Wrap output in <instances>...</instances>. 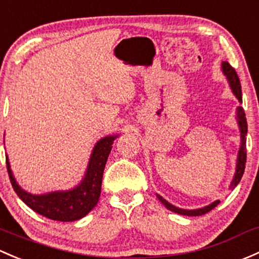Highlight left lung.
<instances>
[{
    "label": "left lung",
    "mask_w": 259,
    "mask_h": 259,
    "mask_svg": "<svg viewBox=\"0 0 259 259\" xmlns=\"http://www.w3.org/2000/svg\"><path fill=\"white\" fill-rule=\"evenodd\" d=\"M222 69H223V73L226 74V77H227L228 81H230V85H231V88H232L233 94L237 97L239 103H242L241 83H239V78H238L237 73H236L235 68L228 63V62H222ZM236 118H237L239 130H241L242 144H241V148H239V152H238L237 167H236L235 178H233V181H232V184H231V187H236L238 185V182L241 181L242 176H243V172H244V167H246V160H247V152H246L247 120H246V114H244V110L242 107L237 108V111H236ZM157 198L161 201V203L165 206L166 208H168L170 211L175 212V213L184 214V216H202V214L207 213V212L211 211V209H213L220 203V201H214V202H212L211 205L206 206V207H202V208L182 209V208L175 207V206H172L171 203H168L167 201L164 200V198H162L160 195H157Z\"/></svg>",
    "instance_id": "1"
}]
</instances>
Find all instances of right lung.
Listing matches in <instances>:
<instances>
[{"label": "right lung", "instance_id": "1", "mask_svg": "<svg viewBox=\"0 0 259 259\" xmlns=\"http://www.w3.org/2000/svg\"><path fill=\"white\" fill-rule=\"evenodd\" d=\"M116 137L100 139L95 145L89 160L87 174L83 181L70 191L51 192L45 195H31L23 191L16 182L6 159L8 176L13 190L18 197L34 212L54 220V221L72 222L81 219L97 206L102 191V180L105 164L111 150V144Z\"/></svg>", "mask_w": 259, "mask_h": 259}]
</instances>
